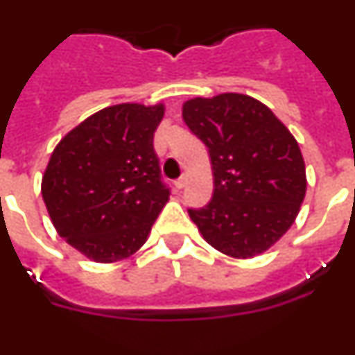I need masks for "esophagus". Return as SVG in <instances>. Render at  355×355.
<instances>
[{"label": "esophagus", "instance_id": "esophagus-1", "mask_svg": "<svg viewBox=\"0 0 355 355\" xmlns=\"http://www.w3.org/2000/svg\"><path fill=\"white\" fill-rule=\"evenodd\" d=\"M174 187L178 188V190H181V188L184 187V178H180V180L174 181Z\"/></svg>", "mask_w": 355, "mask_h": 355}]
</instances>
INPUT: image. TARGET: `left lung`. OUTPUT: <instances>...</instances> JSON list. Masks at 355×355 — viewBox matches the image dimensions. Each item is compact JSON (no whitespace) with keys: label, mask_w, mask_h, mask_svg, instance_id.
<instances>
[{"label":"left lung","mask_w":355,"mask_h":355,"mask_svg":"<svg viewBox=\"0 0 355 355\" xmlns=\"http://www.w3.org/2000/svg\"><path fill=\"white\" fill-rule=\"evenodd\" d=\"M183 121L211 158V200L188 209L202 238L231 258L270 249L306 196V165L293 135L268 106L233 92L190 99Z\"/></svg>","instance_id":"1"}]
</instances>
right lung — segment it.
Instances as JSON below:
<instances>
[{
	"label": "right lung",
	"instance_id": "obj_1",
	"mask_svg": "<svg viewBox=\"0 0 355 355\" xmlns=\"http://www.w3.org/2000/svg\"><path fill=\"white\" fill-rule=\"evenodd\" d=\"M163 114V105L108 106L53 150L42 199L58 234L89 259L114 263L137 252L167 205L153 146Z\"/></svg>",
	"mask_w": 355,
	"mask_h": 355
}]
</instances>
